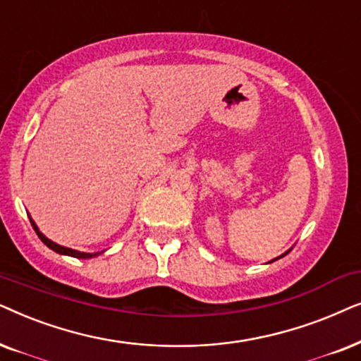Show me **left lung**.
Instances as JSON below:
<instances>
[{"label": "left lung", "mask_w": 361, "mask_h": 361, "mask_svg": "<svg viewBox=\"0 0 361 361\" xmlns=\"http://www.w3.org/2000/svg\"><path fill=\"white\" fill-rule=\"evenodd\" d=\"M286 254H289V251H287ZM286 254H282V256H281V257H284V256H286ZM277 259H279V257H277ZM277 259H274V261H277Z\"/></svg>", "instance_id": "8db88e82"}]
</instances>
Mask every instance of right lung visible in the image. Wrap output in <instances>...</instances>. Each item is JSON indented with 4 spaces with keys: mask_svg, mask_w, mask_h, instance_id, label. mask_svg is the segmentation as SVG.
Returning <instances> with one entry per match:
<instances>
[{
    "mask_svg": "<svg viewBox=\"0 0 361 361\" xmlns=\"http://www.w3.org/2000/svg\"><path fill=\"white\" fill-rule=\"evenodd\" d=\"M31 224H32V228H35L36 234H37V236H39L41 241L44 243L47 247L52 249V251H56L57 254H64V256H71V257H77V259H90V257H95V256H99V254H100V252H94V254L92 252H80V251H75V249H69V247L59 246V244L52 243L51 239H47L44 234H42L41 231L37 229V226H36V223L32 219H31Z\"/></svg>",
    "mask_w": 361,
    "mask_h": 361,
    "instance_id": "obj_1",
    "label": "right lung"
}]
</instances>
